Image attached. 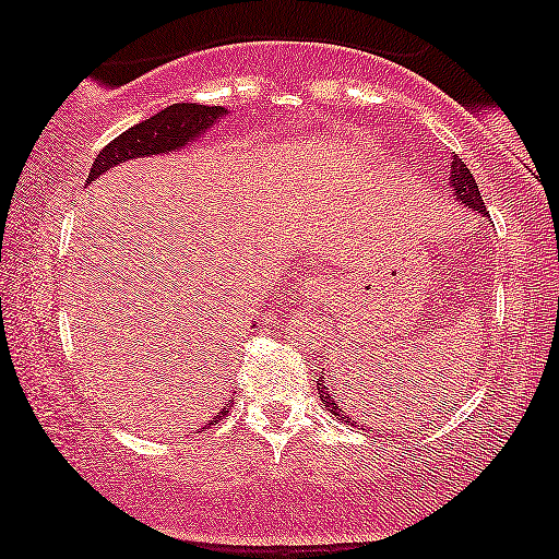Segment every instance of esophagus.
Here are the masks:
<instances>
[{
  "label": "esophagus",
  "mask_w": 559,
  "mask_h": 559,
  "mask_svg": "<svg viewBox=\"0 0 559 559\" xmlns=\"http://www.w3.org/2000/svg\"><path fill=\"white\" fill-rule=\"evenodd\" d=\"M331 282L333 280L325 277V274H310V277H305L297 287H300V293L305 297H320L331 289Z\"/></svg>",
  "instance_id": "obj_1"
}]
</instances>
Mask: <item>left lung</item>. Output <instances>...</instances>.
Returning a JSON list of instances; mask_svg holds the SVG:
<instances>
[{
  "mask_svg": "<svg viewBox=\"0 0 559 559\" xmlns=\"http://www.w3.org/2000/svg\"><path fill=\"white\" fill-rule=\"evenodd\" d=\"M450 170H453V175H450V182H453V190H455L457 201H461L463 205H468L471 211H478V213H484V216H486V205H484V198H480L478 182L473 180V173L461 163V157L453 155ZM318 394H320V402H323V407H328V412H331V415H335V419L350 423V417L346 415V412H343L341 396H335V400H333V392L325 386L323 379H318ZM350 425H354V423H350ZM361 430H364V427H361ZM371 430H373V427H371Z\"/></svg>",
  "mask_w": 559,
  "mask_h": 559,
  "instance_id": "1",
  "label": "left lung"
}]
</instances>
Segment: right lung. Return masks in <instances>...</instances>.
Listing matches in <instances>:
<instances>
[{
  "label": "right lung",
  "mask_w": 559,
  "mask_h": 559,
  "mask_svg": "<svg viewBox=\"0 0 559 559\" xmlns=\"http://www.w3.org/2000/svg\"><path fill=\"white\" fill-rule=\"evenodd\" d=\"M224 106H203V104H173L167 109L157 111L155 117L140 121V124L129 127L127 132H121L117 140H111L106 147L98 152L94 165H91L88 180L102 178L106 170L117 167L121 163L136 157H150L159 155V152H178L186 147L188 142H193L195 136L216 124L218 117H224ZM231 402V400H228ZM228 409L221 412L203 430H209L213 423H218L221 417H226Z\"/></svg>",
  "instance_id": "add662e5"
}]
</instances>
